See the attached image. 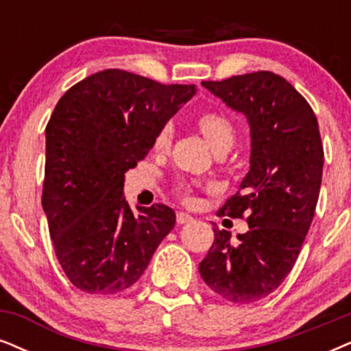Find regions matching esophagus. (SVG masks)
Masks as SVG:
<instances>
[{
	"mask_svg": "<svg viewBox=\"0 0 351 351\" xmlns=\"http://www.w3.org/2000/svg\"><path fill=\"white\" fill-rule=\"evenodd\" d=\"M191 220H193V215L186 214V212H178V214H176V221H178L180 225H183V223H189Z\"/></svg>",
	"mask_w": 351,
	"mask_h": 351,
	"instance_id": "esophagus-1",
	"label": "esophagus"
}]
</instances>
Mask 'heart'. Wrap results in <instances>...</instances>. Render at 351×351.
Masks as SVG:
<instances>
[{
	"mask_svg": "<svg viewBox=\"0 0 351 351\" xmlns=\"http://www.w3.org/2000/svg\"><path fill=\"white\" fill-rule=\"evenodd\" d=\"M199 130L202 131V134L206 136L208 144L212 145V149L217 147V145L232 143L234 141V128L233 124L230 123L228 118H225L223 114L219 113H202L197 119ZM173 136V130L170 124H165L160 131H158L157 137H155L154 147L155 150H165L168 145H170ZM178 193L181 197L186 199V201H191V189L188 184L181 183L178 184Z\"/></svg>",
	"mask_w": 351,
	"mask_h": 351,
	"instance_id": "b5f03b06",
	"label": "heart"
}]
</instances>
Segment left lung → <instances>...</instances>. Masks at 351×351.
<instances>
[{
  "label": "left lung",
  "mask_w": 351,
  "mask_h": 351,
  "mask_svg": "<svg viewBox=\"0 0 351 351\" xmlns=\"http://www.w3.org/2000/svg\"><path fill=\"white\" fill-rule=\"evenodd\" d=\"M202 86L250 124V171L220 215H247L250 230L214 228L199 264L202 280L230 303L265 298L298 259L311 227L322 181L324 149L316 114L287 79L269 71L208 81Z\"/></svg>",
  "instance_id": "8db88e82"
}]
</instances>
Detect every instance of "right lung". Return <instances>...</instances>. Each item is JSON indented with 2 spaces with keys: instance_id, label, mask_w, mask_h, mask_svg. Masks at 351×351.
Instances as JSON below:
<instances>
[{
  "instance_id": "add662e5",
  "label": "right lung",
  "mask_w": 351,
  "mask_h": 351,
  "mask_svg": "<svg viewBox=\"0 0 351 351\" xmlns=\"http://www.w3.org/2000/svg\"><path fill=\"white\" fill-rule=\"evenodd\" d=\"M194 84L163 86L121 69L69 88L47 124L42 206L58 261L86 293H121L139 280L175 227L173 208L124 199V173L196 95Z\"/></svg>"
}]
</instances>
